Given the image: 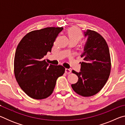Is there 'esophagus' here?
<instances>
[{
  "label": "esophagus",
  "instance_id": "34e87169",
  "mask_svg": "<svg viewBox=\"0 0 125 125\" xmlns=\"http://www.w3.org/2000/svg\"><path fill=\"white\" fill-rule=\"evenodd\" d=\"M65 73H67V74H70L71 73V69H69L65 68Z\"/></svg>",
  "mask_w": 125,
  "mask_h": 125
}]
</instances>
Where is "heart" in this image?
Returning a JSON list of instances; mask_svg holds the SVG:
<instances>
[{
    "mask_svg": "<svg viewBox=\"0 0 125 125\" xmlns=\"http://www.w3.org/2000/svg\"><path fill=\"white\" fill-rule=\"evenodd\" d=\"M67 35L69 41L78 42L83 37V33L80 29L76 27H71L67 31Z\"/></svg>",
    "mask_w": 125,
    "mask_h": 125,
    "instance_id": "1",
    "label": "heart"
}]
</instances>
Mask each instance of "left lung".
<instances>
[{
  "instance_id": "8db88e82",
  "label": "left lung",
  "mask_w": 125,
  "mask_h": 125,
  "mask_svg": "<svg viewBox=\"0 0 125 125\" xmlns=\"http://www.w3.org/2000/svg\"><path fill=\"white\" fill-rule=\"evenodd\" d=\"M84 34L88 39L81 55L83 61L80 62L79 73L72 71L78 80L71 86L79 95L89 97L96 94L105 85L110 73L111 63L108 45L102 36L89 29Z\"/></svg>"
}]
</instances>
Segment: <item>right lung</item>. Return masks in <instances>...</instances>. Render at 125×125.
Listing matches in <instances>:
<instances>
[{"mask_svg": "<svg viewBox=\"0 0 125 125\" xmlns=\"http://www.w3.org/2000/svg\"><path fill=\"white\" fill-rule=\"evenodd\" d=\"M63 27H49L27 33L19 43L14 61V71L20 87L30 98L41 100L52 94L57 79L65 68L46 62Z\"/></svg>", "mask_w": 125, "mask_h": 125, "instance_id": "add662e5", "label": "right lung"}]
</instances>
